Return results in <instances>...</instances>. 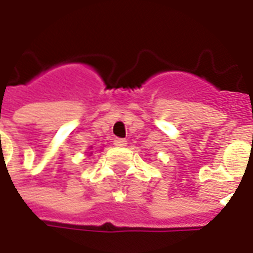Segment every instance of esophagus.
<instances>
[{
    "label": "esophagus",
    "mask_w": 253,
    "mask_h": 253,
    "mask_svg": "<svg viewBox=\"0 0 253 253\" xmlns=\"http://www.w3.org/2000/svg\"><path fill=\"white\" fill-rule=\"evenodd\" d=\"M127 144V140L126 139H122V138H115L114 139V146L117 147H125Z\"/></svg>",
    "instance_id": "34e87169"
}]
</instances>
